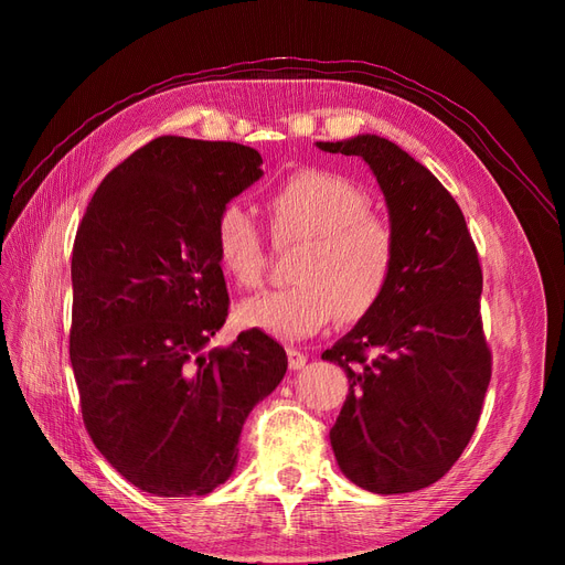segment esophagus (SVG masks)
<instances>
[{"instance_id":"obj_1","label":"esophagus","mask_w":565,"mask_h":565,"mask_svg":"<svg viewBox=\"0 0 565 565\" xmlns=\"http://www.w3.org/2000/svg\"><path fill=\"white\" fill-rule=\"evenodd\" d=\"M286 354H288V366L292 371H298V369H302L307 364V354L302 350H298V348H288Z\"/></svg>"}]
</instances>
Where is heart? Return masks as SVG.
<instances>
[{
  "instance_id": "b5f03b06",
  "label": "heart",
  "mask_w": 565,
  "mask_h": 565,
  "mask_svg": "<svg viewBox=\"0 0 565 565\" xmlns=\"http://www.w3.org/2000/svg\"><path fill=\"white\" fill-rule=\"evenodd\" d=\"M373 199L330 169H302L265 199L279 243H302L295 284L263 290L237 307V320L284 341L320 332L337 313L366 318L387 295L398 260L394 226L371 213ZM215 254L237 288H254L265 270V235L237 203H224L213 226Z\"/></svg>"
}]
</instances>
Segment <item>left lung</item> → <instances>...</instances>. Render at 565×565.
Here are the masks:
<instances>
[{
    "label": "left lung",
    "instance_id": "1",
    "mask_svg": "<svg viewBox=\"0 0 565 565\" xmlns=\"http://www.w3.org/2000/svg\"><path fill=\"white\" fill-rule=\"evenodd\" d=\"M318 148L369 162L398 243L384 300L322 352L350 382L332 449L364 490H422L465 451L492 375L479 252L449 190L394 141L360 135Z\"/></svg>",
    "mask_w": 565,
    "mask_h": 565
}]
</instances>
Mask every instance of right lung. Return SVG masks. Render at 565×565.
Wrapping results in <instances>:
<instances>
[{
    "label": "right lung",
    "mask_w": 565,
    "mask_h": 565,
    "mask_svg": "<svg viewBox=\"0 0 565 565\" xmlns=\"http://www.w3.org/2000/svg\"><path fill=\"white\" fill-rule=\"evenodd\" d=\"M258 151L164 135L114 167L73 245L71 364L98 451L158 497L228 479L249 412L288 360L249 330L205 352L228 316L213 226L260 178Z\"/></svg>",
    "instance_id": "1"
}]
</instances>
